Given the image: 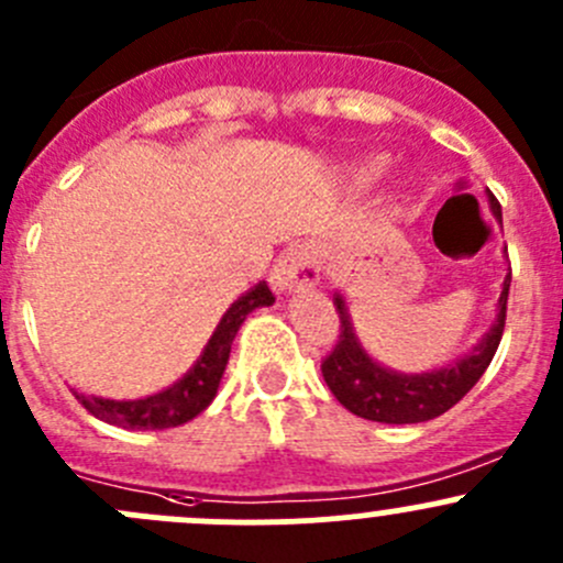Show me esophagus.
<instances>
[{
  "label": "esophagus",
  "mask_w": 563,
  "mask_h": 563,
  "mask_svg": "<svg viewBox=\"0 0 563 563\" xmlns=\"http://www.w3.org/2000/svg\"><path fill=\"white\" fill-rule=\"evenodd\" d=\"M321 277V261L313 242H299L291 245L272 266V286L275 291H299V288L316 286Z\"/></svg>",
  "instance_id": "esophagus-1"
}]
</instances>
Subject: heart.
Masks as SVG:
<instances>
[{"mask_svg": "<svg viewBox=\"0 0 563 563\" xmlns=\"http://www.w3.org/2000/svg\"><path fill=\"white\" fill-rule=\"evenodd\" d=\"M378 172H382V163L373 161V163H367L365 168H362V176H376Z\"/></svg>", "mask_w": 563, "mask_h": 563, "instance_id": "1", "label": "heart"}]
</instances>
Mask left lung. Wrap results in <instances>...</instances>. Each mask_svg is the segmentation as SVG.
I'll return each mask as SVG.
<instances>
[{
	"label": "left lung",
	"instance_id": "obj_1",
	"mask_svg": "<svg viewBox=\"0 0 563 563\" xmlns=\"http://www.w3.org/2000/svg\"><path fill=\"white\" fill-rule=\"evenodd\" d=\"M490 209L501 220V203L493 198V192ZM509 283H512V272L504 277L496 323L490 327V332H485L479 345L452 365L430 373H397L371 360L360 345V338L354 334L345 299L334 294V308L340 313V338L327 360L321 362L323 382L351 413L371 419V422L417 424L441 417L468 395L496 356L504 334V321H507Z\"/></svg>",
	"mask_w": 563,
	"mask_h": 563
}]
</instances>
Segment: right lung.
I'll list each match as a JSON object with an SVG mask.
<instances>
[{
	"label": "right lung",
	"instance_id": "obj_1",
	"mask_svg": "<svg viewBox=\"0 0 563 563\" xmlns=\"http://www.w3.org/2000/svg\"><path fill=\"white\" fill-rule=\"evenodd\" d=\"M272 302H275V294L269 291V286H266L264 280H261L258 286L250 288L247 294H242V297L225 310V316L220 318L218 329L212 332L209 343L203 345L196 365L168 389L150 397H141V400H108V397L81 395V391H76V400L81 402L92 417L124 430H163L190 422V419L198 417V413L214 400V395H218L220 378H223L225 365H229L231 343H234L236 332H240V327L245 323V318L253 313L255 308H269Z\"/></svg>",
	"mask_w": 563,
	"mask_h": 563
}]
</instances>
